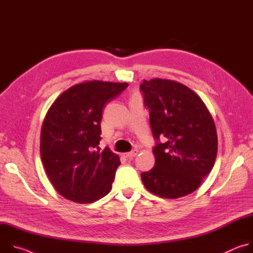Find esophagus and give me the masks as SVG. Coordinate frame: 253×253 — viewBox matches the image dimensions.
Segmentation results:
<instances>
[{"instance_id":"34e87169","label":"esophagus","mask_w":253,"mask_h":253,"mask_svg":"<svg viewBox=\"0 0 253 253\" xmlns=\"http://www.w3.org/2000/svg\"><path fill=\"white\" fill-rule=\"evenodd\" d=\"M138 149H133L131 152H128V153H125V157L126 158H133V157H135L137 154H138Z\"/></svg>"}]
</instances>
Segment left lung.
Returning <instances> with one entry per match:
<instances>
[{"mask_svg": "<svg viewBox=\"0 0 253 253\" xmlns=\"http://www.w3.org/2000/svg\"><path fill=\"white\" fill-rule=\"evenodd\" d=\"M140 92L156 141L155 165L141 173L143 184L164 198L192 193L212 170L217 154L210 113L192 90L175 81L144 80Z\"/></svg>", "mask_w": 253, "mask_h": 253, "instance_id": "8db88e82", "label": "left lung"}]
</instances>
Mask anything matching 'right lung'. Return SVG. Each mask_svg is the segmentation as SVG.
<instances>
[{
    "label": "right lung",
    "instance_id": "1",
    "mask_svg": "<svg viewBox=\"0 0 253 253\" xmlns=\"http://www.w3.org/2000/svg\"><path fill=\"white\" fill-rule=\"evenodd\" d=\"M127 83L91 81L75 85L52 104L41 130V158L55 189L65 198L91 203L109 193L119 157L99 149L105 106Z\"/></svg>",
    "mask_w": 253,
    "mask_h": 253
}]
</instances>
